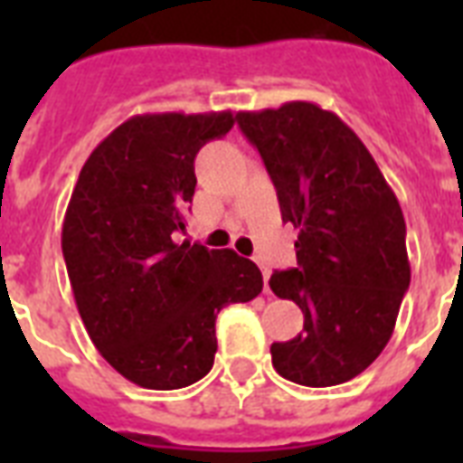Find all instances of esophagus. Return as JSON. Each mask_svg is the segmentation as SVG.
Segmentation results:
<instances>
[{"mask_svg":"<svg viewBox=\"0 0 463 463\" xmlns=\"http://www.w3.org/2000/svg\"><path fill=\"white\" fill-rule=\"evenodd\" d=\"M261 274H264V290L269 293V276H271V271L267 267H261Z\"/></svg>","mask_w":463,"mask_h":463,"instance_id":"34e87169","label":"esophagus"}]
</instances>
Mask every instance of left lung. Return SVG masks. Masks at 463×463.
Segmentation results:
<instances>
[{
    "label": "left lung",
    "mask_w": 463,
    "mask_h": 463,
    "mask_svg": "<svg viewBox=\"0 0 463 463\" xmlns=\"http://www.w3.org/2000/svg\"><path fill=\"white\" fill-rule=\"evenodd\" d=\"M286 223L298 228V267L271 274V290L303 309V331L271 344L276 373L303 387L360 374L392 338L411 283L402 206L380 167L334 112L293 100L240 112Z\"/></svg>",
    "instance_id": "8db88e82"
}]
</instances>
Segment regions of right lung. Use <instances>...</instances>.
Instances as JSON below:
<instances>
[{
  "instance_id": "right-lung-1",
  "label": "right lung",
  "mask_w": 463,
  "mask_h": 463,
  "mask_svg": "<svg viewBox=\"0 0 463 463\" xmlns=\"http://www.w3.org/2000/svg\"><path fill=\"white\" fill-rule=\"evenodd\" d=\"M232 112L137 115L83 163L61 225L76 307L108 363L134 384L180 389L213 367L216 317L261 293V271L184 232L194 158Z\"/></svg>"
}]
</instances>
